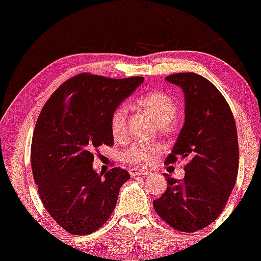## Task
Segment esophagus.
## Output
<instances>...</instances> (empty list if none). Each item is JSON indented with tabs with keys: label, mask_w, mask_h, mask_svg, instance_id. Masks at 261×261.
<instances>
[{
	"label": "esophagus",
	"mask_w": 261,
	"mask_h": 261,
	"mask_svg": "<svg viewBox=\"0 0 261 261\" xmlns=\"http://www.w3.org/2000/svg\"><path fill=\"white\" fill-rule=\"evenodd\" d=\"M129 174L132 177H135V176H141V174H150V172L147 170H141V169H136V168H132L129 170Z\"/></svg>",
	"instance_id": "obj_1"
}]
</instances>
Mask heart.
I'll return each mask as SVG.
<instances>
[{"label": "heart", "instance_id": "obj_1", "mask_svg": "<svg viewBox=\"0 0 261 261\" xmlns=\"http://www.w3.org/2000/svg\"><path fill=\"white\" fill-rule=\"evenodd\" d=\"M138 108L146 111L159 125L164 126L176 118L178 108L176 100L169 93L152 90L140 96L135 100ZM111 134L114 140H122L127 133V108L120 105L115 109L110 118ZM160 148L149 143L138 142L125 152V160L140 166H150L156 160Z\"/></svg>", "mask_w": 261, "mask_h": 261}]
</instances>
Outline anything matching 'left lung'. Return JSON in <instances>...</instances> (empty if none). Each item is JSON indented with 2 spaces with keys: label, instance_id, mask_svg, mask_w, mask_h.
Listing matches in <instances>:
<instances>
[{
  "label": "left lung",
  "instance_id": "8db88e82",
  "mask_svg": "<svg viewBox=\"0 0 261 261\" xmlns=\"http://www.w3.org/2000/svg\"><path fill=\"white\" fill-rule=\"evenodd\" d=\"M185 96V122L165 164L186 159L182 180L164 174L166 191L153 208L170 227L194 232L214 222L227 204L238 173V139L230 106L212 82L195 72L165 79Z\"/></svg>",
  "mask_w": 261,
  "mask_h": 261
}]
</instances>
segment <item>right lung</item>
<instances>
[{"label": "right lung", "instance_id": "add662e5", "mask_svg": "<svg viewBox=\"0 0 261 261\" xmlns=\"http://www.w3.org/2000/svg\"><path fill=\"white\" fill-rule=\"evenodd\" d=\"M143 81L83 72L60 85L38 117L31 144L33 178L46 211L71 234L99 229L130 178L120 168L98 174L93 152L102 144L113 146L111 114Z\"/></svg>", "mask_w": 261, "mask_h": 261}]
</instances>
